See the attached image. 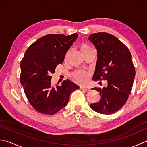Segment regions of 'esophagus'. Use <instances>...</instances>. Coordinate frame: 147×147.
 I'll list each match as a JSON object with an SVG mask.
<instances>
[{
    "label": "esophagus",
    "instance_id": "34e87169",
    "mask_svg": "<svg viewBox=\"0 0 147 147\" xmlns=\"http://www.w3.org/2000/svg\"><path fill=\"white\" fill-rule=\"evenodd\" d=\"M80 88L82 90H85V91H90V88L89 87H87V86H80Z\"/></svg>",
    "mask_w": 147,
    "mask_h": 147
}]
</instances>
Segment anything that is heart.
I'll return each mask as SVG.
<instances>
[{"instance_id":"obj_1","label":"heart","mask_w":147,"mask_h":147,"mask_svg":"<svg viewBox=\"0 0 147 147\" xmlns=\"http://www.w3.org/2000/svg\"><path fill=\"white\" fill-rule=\"evenodd\" d=\"M93 49L91 46L86 44V43H82L80 45V51L84 55L86 53L91 51ZM89 73L82 70H77L73 72L70 74L71 79L76 83L78 84H85L89 78Z\"/></svg>"}]
</instances>
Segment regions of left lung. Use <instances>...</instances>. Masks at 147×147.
I'll return each mask as SVG.
<instances>
[{"mask_svg":"<svg viewBox=\"0 0 147 147\" xmlns=\"http://www.w3.org/2000/svg\"><path fill=\"white\" fill-rule=\"evenodd\" d=\"M88 39L97 51L94 81L107 80L106 88H95L101 98L90 104L93 111L112 114L126 104L131 92L135 69L128 48L116 37L104 32L93 33Z\"/></svg>","mask_w":147,"mask_h":147,"instance_id":"8db88e82","label":"left lung"}]
</instances>
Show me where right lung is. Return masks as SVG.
Listing matches in <instances>:
<instances>
[{"mask_svg":"<svg viewBox=\"0 0 147 147\" xmlns=\"http://www.w3.org/2000/svg\"><path fill=\"white\" fill-rule=\"evenodd\" d=\"M49 34L31 45L20 63V82L31 105L45 115L57 113L67 104L69 95L79 88L67 80L61 86H51L52 74L64 61L65 55L78 37Z\"/></svg>","mask_w":147,"mask_h":147,"instance_id":"obj_1","label":"right lung"}]
</instances>
